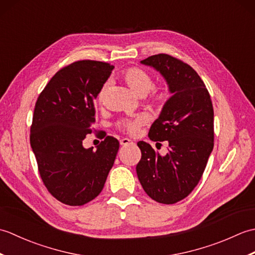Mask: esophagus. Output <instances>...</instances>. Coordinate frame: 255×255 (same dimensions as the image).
I'll list each match as a JSON object with an SVG mask.
<instances>
[{
  "label": "esophagus",
  "instance_id": "34e87169",
  "mask_svg": "<svg viewBox=\"0 0 255 255\" xmlns=\"http://www.w3.org/2000/svg\"><path fill=\"white\" fill-rule=\"evenodd\" d=\"M131 143H133L132 140L128 139V138H123V139L121 140V144H122V145H128V144H131Z\"/></svg>",
  "mask_w": 255,
  "mask_h": 255
}]
</instances>
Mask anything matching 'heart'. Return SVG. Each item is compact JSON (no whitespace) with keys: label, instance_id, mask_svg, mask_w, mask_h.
I'll return each mask as SVG.
<instances>
[{"label":"heart","instance_id":"obj_1","mask_svg":"<svg viewBox=\"0 0 255 255\" xmlns=\"http://www.w3.org/2000/svg\"><path fill=\"white\" fill-rule=\"evenodd\" d=\"M122 78L124 79L126 84L130 88V90L136 93L139 96H143L153 89V79L151 75L144 71L143 69L140 68H128L125 70L122 74ZM107 84L103 85L99 93V101L101 103L104 102V97L106 93ZM170 92L167 89H156L152 92V95H151V100L153 103L158 105H163L169 101L170 99ZM144 123V118L142 116H137L134 118H128L125 119L121 123V127L125 129L129 133H134L138 131L141 125Z\"/></svg>","mask_w":255,"mask_h":255}]
</instances>
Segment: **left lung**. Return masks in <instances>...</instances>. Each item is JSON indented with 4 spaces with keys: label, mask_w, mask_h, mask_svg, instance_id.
Listing matches in <instances>:
<instances>
[{
    "label": "left lung",
    "mask_w": 255,
    "mask_h": 255,
    "mask_svg": "<svg viewBox=\"0 0 255 255\" xmlns=\"http://www.w3.org/2000/svg\"><path fill=\"white\" fill-rule=\"evenodd\" d=\"M140 62L160 72L172 96L149 131L152 141L169 142V152L161 155L139 141L137 175L148 196L161 204H175L197 185L213 151V103L203 80L187 63L165 53Z\"/></svg>",
    "instance_id": "obj_1"
}]
</instances>
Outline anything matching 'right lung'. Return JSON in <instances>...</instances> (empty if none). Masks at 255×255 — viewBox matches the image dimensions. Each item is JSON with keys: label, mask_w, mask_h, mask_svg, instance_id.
Here are the masks:
<instances>
[{"label": "right lung", "mask_w": 255, "mask_h": 255, "mask_svg": "<svg viewBox=\"0 0 255 255\" xmlns=\"http://www.w3.org/2000/svg\"><path fill=\"white\" fill-rule=\"evenodd\" d=\"M113 69L101 61L73 62L53 75L36 102L32 152L45 186L66 205L81 206L94 199L116 159L119 142L114 137H106L96 150L83 147L95 122L94 101Z\"/></svg>", "instance_id": "add662e5"}]
</instances>
